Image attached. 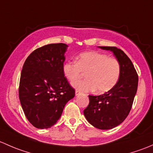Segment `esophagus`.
Listing matches in <instances>:
<instances>
[{
	"label": "esophagus",
	"instance_id": "1",
	"mask_svg": "<svg viewBox=\"0 0 153 153\" xmlns=\"http://www.w3.org/2000/svg\"><path fill=\"white\" fill-rule=\"evenodd\" d=\"M75 94H76V96H79L81 94V92H80L79 91H78V90H76V92H75Z\"/></svg>",
	"mask_w": 153,
	"mask_h": 153
}]
</instances>
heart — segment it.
Masks as SVG:
<instances>
[{"label": "heart", "instance_id": "obj_1", "mask_svg": "<svg viewBox=\"0 0 153 153\" xmlns=\"http://www.w3.org/2000/svg\"><path fill=\"white\" fill-rule=\"evenodd\" d=\"M64 76L74 82L86 73L87 79L73 83L74 87L85 92L105 94L113 89L119 82L122 68L116 58L98 51H89L79 55L76 62L68 61L62 66Z\"/></svg>", "mask_w": 153, "mask_h": 153}]
</instances>
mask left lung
Wrapping results in <instances>:
<instances>
[{"label": "left lung", "instance_id": "8db88e82", "mask_svg": "<svg viewBox=\"0 0 153 153\" xmlns=\"http://www.w3.org/2000/svg\"><path fill=\"white\" fill-rule=\"evenodd\" d=\"M100 48L114 53L122 68L121 76L116 85L108 92L89 95V105L83 113L94 127L109 130L122 123L128 116L138 88V76L133 62L122 50L114 46Z\"/></svg>", "mask_w": 153, "mask_h": 153}]
</instances>
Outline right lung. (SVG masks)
<instances>
[{"label": "right lung", "mask_w": 153, "mask_h": 153, "mask_svg": "<svg viewBox=\"0 0 153 153\" xmlns=\"http://www.w3.org/2000/svg\"><path fill=\"white\" fill-rule=\"evenodd\" d=\"M65 43L45 45L34 50L23 64L19 84V99L29 122L47 129L60 118L75 90L62 71Z\"/></svg>", "instance_id": "right-lung-1"}]
</instances>
